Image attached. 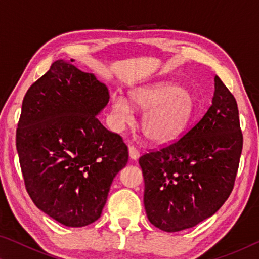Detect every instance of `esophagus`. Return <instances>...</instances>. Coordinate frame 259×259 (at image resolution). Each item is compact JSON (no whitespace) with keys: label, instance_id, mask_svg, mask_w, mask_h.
<instances>
[{"label":"esophagus","instance_id":"1","mask_svg":"<svg viewBox=\"0 0 259 259\" xmlns=\"http://www.w3.org/2000/svg\"><path fill=\"white\" fill-rule=\"evenodd\" d=\"M129 156L131 160H137L139 157V151L134 146H129Z\"/></svg>","mask_w":259,"mask_h":259}]
</instances>
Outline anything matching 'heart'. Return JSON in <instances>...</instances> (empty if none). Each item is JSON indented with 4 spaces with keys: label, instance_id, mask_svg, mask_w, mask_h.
Here are the masks:
<instances>
[{
    "label": "heart",
    "instance_id": "heart-1",
    "mask_svg": "<svg viewBox=\"0 0 259 259\" xmlns=\"http://www.w3.org/2000/svg\"><path fill=\"white\" fill-rule=\"evenodd\" d=\"M129 99L114 95L111 102L113 124L123 129L133 122V106L147 111L142 130L148 143L170 146L181 140L196 116L195 98L190 90L171 82H154L134 88Z\"/></svg>",
    "mask_w": 259,
    "mask_h": 259
}]
</instances>
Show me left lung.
Here are the masks:
<instances>
[{"label":"left lung","mask_w":259,"mask_h":259,"mask_svg":"<svg viewBox=\"0 0 259 259\" xmlns=\"http://www.w3.org/2000/svg\"><path fill=\"white\" fill-rule=\"evenodd\" d=\"M242 144L236 100L216 75L212 104L199 123L177 143L139 157L148 221L178 232L211 217L233 190Z\"/></svg>","instance_id":"obj_1"}]
</instances>
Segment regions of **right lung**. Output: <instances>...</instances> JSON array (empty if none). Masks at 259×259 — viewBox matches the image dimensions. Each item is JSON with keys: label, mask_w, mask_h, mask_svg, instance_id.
Here are the masks:
<instances>
[{"label": "right lung", "mask_w": 259, "mask_h": 259, "mask_svg": "<svg viewBox=\"0 0 259 259\" xmlns=\"http://www.w3.org/2000/svg\"><path fill=\"white\" fill-rule=\"evenodd\" d=\"M56 60L23 100L16 135L26 190L34 204L68 227L100 217L128 147L100 123L107 87L93 73Z\"/></svg>", "instance_id": "add662e5"}]
</instances>
